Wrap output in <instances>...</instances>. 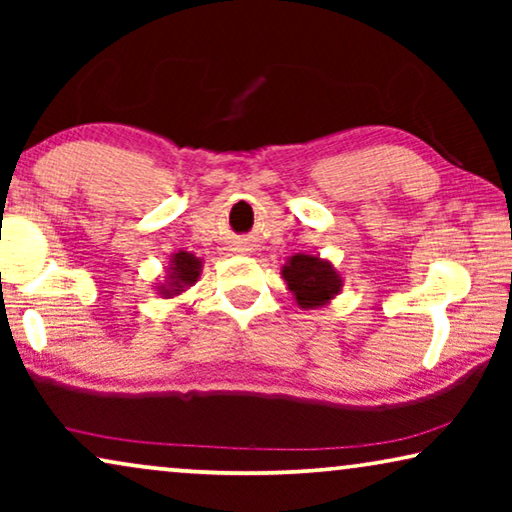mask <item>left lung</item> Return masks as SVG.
<instances>
[{
	"label": "left lung",
	"instance_id": "8db88e82",
	"mask_svg": "<svg viewBox=\"0 0 512 512\" xmlns=\"http://www.w3.org/2000/svg\"><path fill=\"white\" fill-rule=\"evenodd\" d=\"M282 277L300 310H319L342 291V275L335 265L314 254L286 258Z\"/></svg>",
	"mask_w": 512,
	"mask_h": 512
}]
</instances>
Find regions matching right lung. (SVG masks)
Returning <instances> with one entry per match:
<instances>
[{
	"label": "right lung",
	"mask_w": 512,
	"mask_h": 512,
	"mask_svg": "<svg viewBox=\"0 0 512 512\" xmlns=\"http://www.w3.org/2000/svg\"><path fill=\"white\" fill-rule=\"evenodd\" d=\"M165 270L167 275L163 282H158L156 293L160 298H177L200 279L202 258L191 254V251H177V254L170 256Z\"/></svg>",
	"instance_id": "add662e5"
}]
</instances>
